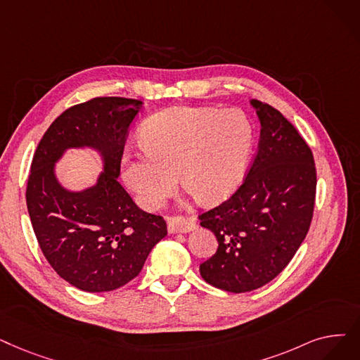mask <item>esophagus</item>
I'll return each mask as SVG.
<instances>
[{"instance_id": "esophagus-1", "label": "esophagus", "mask_w": 360, "mask_h": 360, "mask_svg": "<svg viewBox=\"0 0 360 360\" xmlns=\"http://www.w3.org/2000/svg\"><path fill=\"white\" fill-rule=\"evenodd\" d=\"M195 229V219L191 216L167 217V231L170 233H185Z\"/></svg>"}]
</instances>
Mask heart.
Here are the masks:
<instances>
[{
	"label": "heart",
	"instance_id": "1",
	"mask_svg": "<svg viewBox=\"0 0 360 360\" xmlns=\"http://www.w3.org/2000/svg\"><path fill=\"white\" fill-rule=\"evenodd\" d=\"M253 139L252 123L236 108H166L139 132L146 154L123 155V181L147 210L159 209L174 193L176 175L186 191L213 205L238 188Z\"/></svg>",
	"mask_w": 360,
	"mask_h": 360
}]
</instances>
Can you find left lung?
I'll return each instance as SVG.
<instances>
[{"label":"left lung","mask_w":360,"mask_h":360,"mask_svg":"<svg viewBox=\"0 0 360 360\" xmlns=\"http://www.w3.org/2000/svg\"><path fill=\"white\" fill-rule=\"evenodd\" d=\"M250 103L262 127L253 163L236 193L198 216L219 244L200 274L229 292L253 291L283 272L306 238L315 209L311 150L276 108Z\"/></svg>","instance_id":"1"}]
</instances>
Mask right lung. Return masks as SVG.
I'll return each instance as SVG.
<instances>
[{
  "mask_svg": "<svg viewBox=\"0 0 360 360\" xmlns=\"http://www.w3.org/2000/svg\"><path fill=\"white\" fill-rule=\"evenodd\" d=\"M143 101L97 97L61 113L34 154L26 205L38 244L51 268L88 292L113 291L141 272L151 248L166 237L162 216L139 209L117 182L124 141ZM101 153L98 184L70 192L55 176L69 148Z\"/></svg>",
  "mask_w": 360,
  "mask_h": 360,
  "instance_id": "right-lung-1",
  "label": "right lung"
}]
</instances>
